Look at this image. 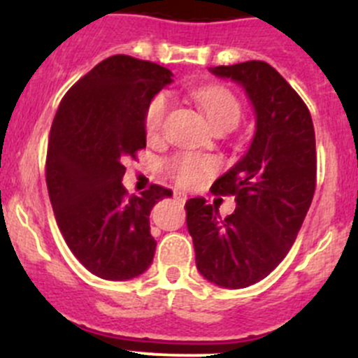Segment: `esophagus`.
I'll return each instance as SVG.
<instances>
[{
  "instance_id": "1",
  "label": "esophagus",
  "mask_w": 358,
  "mask_h": 358,
  "mask_svg": "<svg viewBox=\"0 0 358 358\" xmlns=\"http://www.w3.org/2000/svg\"><path fill=\"white\" fill-rule=\"evenodd\" d=\"M173 199H175L176 202H180V204H183V202L187 201V194L180 192V190H175V192H173Z\"/></svg>"
}]
</instances>
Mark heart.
<instances>
[{"mask_svg": "<svg viewBox=\"0 0 358 358\" xmlns=\"http://www.w3.org/2000/svg\"><path fill=\"white\" fill-rule=\"evenodd\" d=\"M194 99L204 110L209 124L218 131H229L243 115V106L237 99L236 93L230 92L225 86H204L194 92ZM169 109H171V100L166 93H157L147 103L143 112V126L149 138H159L164 131L166 119H168ZM169 176L175 180L178 185L196 187L199 185L206 176L216 171L215 159L197 156L190 152H178L166 162Z\"/></svg>", "mask_w": 358, "mask_h": 358, "instance_id": "obj_1", "label": "heart"}]
</instances>
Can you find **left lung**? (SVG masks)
Returning <instances> with one entry per match:
<instances>
[{"label": "left lung", "instance_id": "1", "mask_svg": "<svg viewBox=\"0 0 358 358\" xmlns=\"http://www.w3.org/2000/svg\"><path fill=\"white\" fill-rule=\"evenodd\" d=\"M213 74L243 85L256 112L246 156L211 187L236 197L222 218L202 197L185 202L197 270L213 284L241 289L265 279L289 252L317 183L315 129L301 96L262 60L220 66Z\"/></svg>", "mask_w": 358, "mask_h": 358}]
</instances>
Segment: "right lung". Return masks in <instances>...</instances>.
I'll return each instance as SVG.
<instances>
[{"mask_svg":"<svg viewBox=\"0 0 358 358\" xmlns=\"http://www.w3.org/2000/svg\"><path fill=\"white\" fill-rule=\"evenodd\" d=\"M169 83V69L109 57L69 90L53 117L45 169L50 202L72 255L100 279H133L152 263L150 209L171 190L152 183L129 196L121 180L126 159L145 149L147 103Z\"/></svg>","mask_w":358,"mask_h":358,"instance_id":"1","label":"right lung"}]
</instances>
